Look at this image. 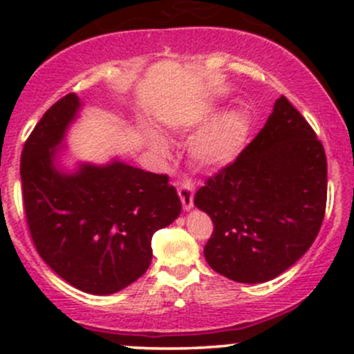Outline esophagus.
Here are the masks:
<instances>
[{"mask_svg":"<svg viewBox=\"0 0 354 354\" xmlns=\"http://www.w3.org/2000/svg\"><path fill=\"white\" fill-rule=\"evenodd\" d=\"M178 195H180L181 203H183L185 210H190L194 207V183L190 180H181L180 187H178Z\"/></svg>","mask_w":354,"mask_h":354,"instance_id":"obj_1","label":"esophagus"}]
</instances>
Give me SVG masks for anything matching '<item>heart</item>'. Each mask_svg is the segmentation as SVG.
Instances as JSON below:
<instances>
[{
    "label": "heart",
    "mask_w": 354,
    "mask_h": 354,
    "mask_svg": "<svg viewBox=\"0 0 354 354\" xmlns=\"http://www.w3.org/2000/svg\"><path fill=\"white\" fill-rule=\"evenodd\" d=\"M250 135V118L240 109L227 111L210 121L192 140L190 156L202 167H223L233 162L243 151ZM149 144L159 154H166V144L156 135Z\"/></svg>",
    "instance_id": "1"
}]
</instances>
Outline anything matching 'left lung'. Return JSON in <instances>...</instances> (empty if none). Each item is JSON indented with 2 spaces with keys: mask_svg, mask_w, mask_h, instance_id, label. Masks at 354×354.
<instances>
[{
  "mask_svg": "<svg viewBox=\"0 0 354 354\" xmlns=\"http://www.w3.org/2000/svg\"><path fill=\"white\" fill-rule=\"evenodd\" d=\"M214 223L207 263L236 283H266L312 246L327 202V157L299 111L281 95L234 162L195 195Z\"/></svg>",
  "mask_w": 354,
  "mask_h": 354,
  "instance_id": "8db88e82",
  "label": "left lung"
}]
</instances>
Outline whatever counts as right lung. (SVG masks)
I'll list each match as a JSON object with an SVG mask.
<instances>
[{
    "instance_id": "add662e5",
    "label": "right lung",
    "mask_w": 354,
    "mask_h": 354,
    "mask_svg": "<svg viewBox=\"0 0 354 354\" xmlns=\"http://www.w3.org/2000/svg\"><path fill=\"white\" fill-rule=\"evenodd\" d=\"M80 106L75 94L59 99L25 142V216L35 250L59 277L84 292L113 295L144 276L152 236L180 216L181 202L167 174L118 159L80 164L75 173L58 167L59 144Z\"/></svg>"
}]
</instances>
